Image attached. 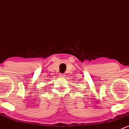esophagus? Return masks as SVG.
<instances>
[{"label": "esophagus", "mask_w": 129, "mask_h": 129, "mask_svg": "<svg viewBox=\"0 0 129 129\" xmlns=\"http://www.w3.org/2000/svg\"><path fill=\"white\" fill-rule=\"evenodd\" d=\"M66 76V75H65L64 73H60L59 74V76L60 77H64Z\"/></svg>", "instance_id": "1"}]
</instances>
